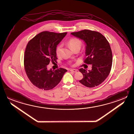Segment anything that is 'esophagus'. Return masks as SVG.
I'll list each match as a JSON object with an SVG mask.
<instances>
[{
  "instance_id": "34e87169",
  "label": "esophagus",
  "mask_w": 134,
  "mask_h": 134,
  "mask_svg": "<svg viewBox=\"0 0 134 134\" xmlns=\"http://www.w3.org/2000/svg\"><path fill=\"white\" fill-rule=\"evenodd\" d=\"M70 71L71 72H74V73H76L77 72V70L76 69H70Z\"/></svg>"
}]
</instances>
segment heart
Wrapping results in <instances>:
<instances>
[{"instance_id":"heart-1","label":"heart","mask_w":134,"mask_h":134,"mask_svg":"<svg viewBox=\"0 0 134 134\" xmlns=\"http://www.w3.org/2000/svg\"><path fill=\"white\" fill-rule=\"evenodd\" d=\"M68 45L70 46L71 49L74 51L75 49H80L82 45V41L79 39L76 38H72L68 41ZM62 51V46L61 45H58L56 49V53L57 56H59L61 55Z\"/></svg>"}]
</instances>
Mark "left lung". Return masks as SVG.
<instances>
[{
  "label": "left lung",
  "mask_w": 134,
  "mask_h": 134,
  "mask_svg": "<svg viewBox=\"0 0 134 134\" xmlns=\"http://www.w3.org/2000/svg\"><path fill=\"white\" fill-rule=\"evenodd\" d=\"M71 34L85 41L86 58L84 62L92 65L91 70L79 69L83 75L79 82L90 88L101 84L109 76L112 66V51L109 42L100 32L89 30Z\"/></svg>",
  "instance_id": "left-lung-1"
}]
</instances>
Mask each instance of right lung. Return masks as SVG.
Here are the masks:
<instances>
[{
	"label": "right lung",
	"instance_id": "right-lung-1",
	"mask_svg": "<svg viewBox=\"0 0 134 134\" xmlns=\"http://www.w3.org/2000/svg\"><path fill=\"white\" fill-rule=\"evenodd\" d=\"M67 32L44 31L39 33L27 44L24 56L25 72L31 83L43 90H51L60 82L67 70L47 69L50 61L56 62L57 45Z\"/></svg>",
	"mask_w": 134,
	"mask_h": 134
}]
</instances>
